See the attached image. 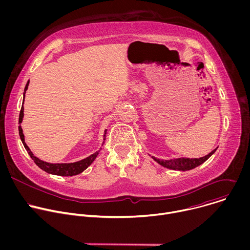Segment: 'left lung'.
Returning a JSON list of instances; mask_svg holds the SVG:
<instances>
[{"mask_svg":"<svg viewBox=\"0 0 250 250\" xmlns=\"http://www.w3.org/2000/svg\"><path fill=\"white\" fill-rule=\"evenodd\" d=\"M217 149L212 150L210 153H208V155L201 157V158H179V159H174V160H160L157 159L155 157L152 156V158L157 161L160 165L173 169V170H181V171H185V170H190L193 169L199 165H201L202 163H204L213 152H215Z\"/></svg>","mask_w":250,"mask_h":250,"instance_id":"1","label":"left lung"}]
</instances>
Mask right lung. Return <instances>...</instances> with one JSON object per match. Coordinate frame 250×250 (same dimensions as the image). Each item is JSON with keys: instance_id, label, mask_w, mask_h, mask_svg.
Masks as SVG:
<instances>
[{"instance_id": "1", "label": "right lung", "mask_w": 250, "mask_h": 250, "mask_svg": "<svg viewBox=\"0 0 250 250\" xmlns=\"http://www.w3.org/2000/svg\"><path fill=\"white\" fill-rule=\"evenodd\" d=\"M28 83H29V81L26 83L24 91H26ZM23 100H24V93H23ZM22 118H23V106L21 105V112H20V118H19V123L20 124L21 123ZM19 132H20V136H21V139L22 141V145H23L24 148L26 149L27 153L29 154L31 159L34 161V163L37 164L41 169L44 170L45 172L50 173V174H54V175H60V176H73V175H77V174L83 172L89 165H91V163L95 160V158L97 157V155L100 152V151H97L94 154L90 155L89 157H87V158H85V159H83L81 161L74 162V163H61V164L47 163V162H44V161L39 159L38 157H35L32 154L30 149L28 148V146L25 145L24 136H23L22 129H21V125L19 126ZM104 137H105V133H104Z\"/></svg>"}]
</instances>
